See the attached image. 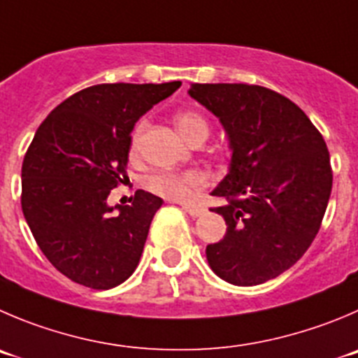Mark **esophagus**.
<instances>
[{
    "label": "esophagus",
    "instance_id": "esophagus-1",
    "mask_svg": "<svg viewBox=\"0 0 358 358\" xmlns=\"http://www.w3.org/2000/svg\"><path fill=\"white\" fill-rule=\"evenodd\" d=\"M182 209H185V213H188L192 217H199L202 216L206 210L202 209V207H196V206H189V203H182Z\"/></svg>",
    "mask_w": 358,
    "mask_h": 358
}]
</instances>
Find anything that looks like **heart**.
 <instances>
[{"mask_svg":"<svg viewBox=\"0 0 358 358\" xmlns=\"http://www.w3.org/2000/svg\"><path fill=\"white\" fill-rule=\"evenodd\" d=\"M177 130L188 142H192L196 135H209V124L202 115L192 110L177 112L173 117ZM145 130V121H141L134 130L131 137V151L138 148L142 131ZM206 185V177L196 170H185V172H173V170H163L156 172L148 179V188L158 195L170 200H186L193 193V189Z\"/></svg>","mask_w":358,"mask_h":358,"instance_id":"heart-1","label":"heart"}]
</instances>
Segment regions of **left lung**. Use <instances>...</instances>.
<instances>
[{
    "label": "left lung",
    "mask_w": 358,
    "mask_h": 358,
    "mask_svg": "<svg viewBox=\"0 0 358 358\" xmlns=\"http://www.w3.org/2000/svg\"><path fill=\"white\" fill-rule=\"evenodd\" d=\"M220 119L232 151L210 195L227 234L206 248L210 268L237 287L262 285L297 264L322 224L332 169L322 134L283 94L250 84H192Z\"/></svg>",
    "instance_id": "1"
}]
</instances>
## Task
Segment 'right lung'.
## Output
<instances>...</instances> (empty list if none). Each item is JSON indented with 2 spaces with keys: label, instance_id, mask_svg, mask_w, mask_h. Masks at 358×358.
Segmentation results:
<instances>
[{
  "label": "right lung",
  "instance_id": "right-lung-1",
  "mask_svg": "<svg viewBox=\"0 0 358 358\" xmlns=\"http://www.w3.org/2000/svg\"><path fill=\"white\" fill-rule=\"evenodd\" d=\"M181 87L98 84L57 105L22 162V213L47 260L68 279L108 290L130 278L163 200L138 189L131 206L107 203L126 177L134 126Z\"/></svg>",
  "mask_w": 358,
  "mask_h": 358
}]
</instances>
